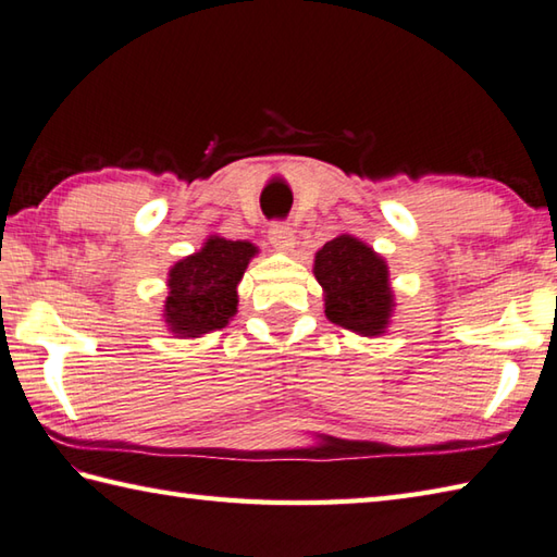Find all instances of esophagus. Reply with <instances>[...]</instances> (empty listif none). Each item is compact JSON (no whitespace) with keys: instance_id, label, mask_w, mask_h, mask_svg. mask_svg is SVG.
<instances>
[{"instance_id":"1","label":"esophagus","mask_w":557,"mask_h":557,"mask_svg":"<svg viewBox=\"0 0 557 557\" xmlns=\"http://www.w3.org/2000/svg\"><path fill=\"white\" fill-rule=\"evenodd\" d=\"M268 238H270V244L275 246L277 250H292L294 244H297V236H294V228H292L289 224H285V222H275V224H272L270 232H268Z\"/></svg>"}]
</instances>
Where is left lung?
Segmentation results:
<instances>
[{"mask_svg": "<svg viewBox=\"0 0 557 557\" xmlns=\"http://www.w3.org/2000/svg\"><path fill=\"white\" fill-rule=\"evenodd\" d=\"M313 275L323 289L325 319L364 337L388 331L396 294L384 256L352 234H337L313 256Z\"/></svg>", "mask_w": 557, "mask_h": 557, "instance_id": "8db88e82", "label": "left lung"}]
</instances>
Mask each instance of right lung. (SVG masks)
<instances>
[{
	"mask_svg": "<svg viewBox=\"0 0 557 557\" xmlns=\"http://www.w3.org/2000/svg\"><path fill=\"white\" fill-rule=\"evenodd\" d=\"M256 256V244L210 234L200 250L173 263L161 313L166 331L173 337H202L226 329L236 315L238 282Z\"/></svg>",
	"mask_w": 557,
	"mask_h": 557,
	"instance_id": "1",
	"label": "right lung"
}]
</instances>
